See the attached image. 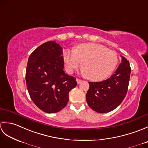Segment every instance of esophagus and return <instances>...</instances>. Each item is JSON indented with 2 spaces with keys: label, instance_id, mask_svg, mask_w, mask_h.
Masks as SVG:
<instances>
[{
  "label": "esophagus",
  "instance_id": "esophagus-1",
  "mask_svg": "<svg viewBox=\"0 0 148 148\" xmlns=\"http://www.w3.org/2000/svg\"><path fill=\"white\" fill-rule=\"evenodd\" d=\"M76 81H77V84H79V83H81V82H82V80L81 79H78V78H77L76 79Z\"/></svg>",
  "mask_w": 148,
  "mask_h": 148
}]
</instances>
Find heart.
<instances>
[{
  "instance_id": "obj_1",
  "label": "heart",
  "mask_w": 148,
  "mask_h": 148,
  "mask_svg": "<svg viewBox=\"0 0 148 148\" xmlns=\"http://www.w3.org/2000/svg\"><path fill=\"white\" fill-rule=\"evenodd\" d=\"M69 72L81 68L84 76L92 81L104 79L115 70L118 63L117 53L95 43L81 44L74 50H66L63 55Z\"/></svg>"
}]
</instances>
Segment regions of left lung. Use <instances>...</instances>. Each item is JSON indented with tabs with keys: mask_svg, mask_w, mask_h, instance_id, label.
<instances>
[{
	"mask_svg": "<svg viewBox=\"0 0 148 148\" xmlns=\"http://www.w3.org/2000/svg\"><path fill=\"white\" fill-rule=\"evenodd\" d=\"M121 63L112 76L99 82H88L86 95L90 108L97 112L106 113L116 109L127 95L131 68L129 61L121 56Z\"/></svg>",
	"mask_w": 148,
	"mask_h": 148,
	"instance_id": "obj_1",
	"label": "left lung"
}]
</instances>
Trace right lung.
<instances>
[{
	"instance_id": "obj_1",
	"label": "right lung",
	"mask_w": 148,
	"mask_h": 148,
	"mask_svg": "<svg viewBox=\"0 0 148 148\" xmlns=\"http://www.w3.org/2000/svg\"><path fill=\"white\" fill-rule=\"evenodd\" d=\"M62 54L58 44L48 41L34 50L28 60V92L36 106L46 113H55L64 108L69 92L77 85L76 78L64 71Z\"/></svg>"
}]
</instances>
